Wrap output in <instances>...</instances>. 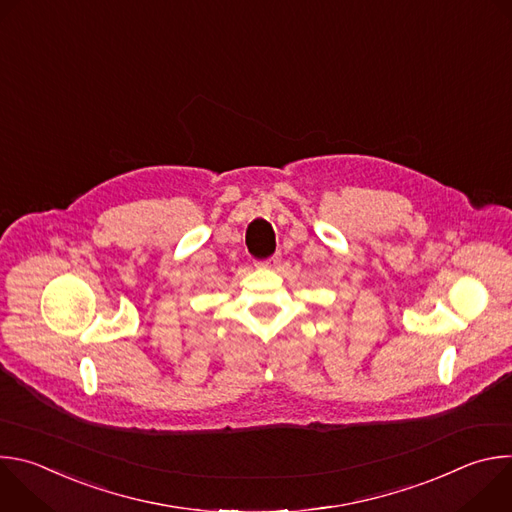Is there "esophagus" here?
I'll use <instances>...</instances> for the list:
<instances>
[{
	"mask_svg": "<svg viewBox=\"0 0 512 512\" xmlns=\"http://www.w3.org/2000/svg\"><path fill=\"white\" fill-rule=\"evenodd\" d=\"M279 261H281V255H279V253H273L271 257H267V259L259 261V265H261V267H277V265H279Z\"/></svg>",
	"mask_w": 512,
	"mask_h": 512,
	"instance_id": "1",
	"label": "esophagus"
}]
</instances>
